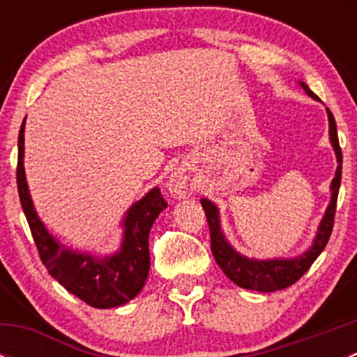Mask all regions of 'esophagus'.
Returning a JSON list of instances; mask_svg holds the SVG:
<instances>
[{
    "label": "esophagus",
    "mask_w": 357,
    "mask_h": 357,
    "mask_svg": "<svg viewBox=\"0 0 357 357\" xmlns=\"http://www.w3.org/2000/svg\"><path fill=\"white\" fill-rule=\"evenodd\" d=\"M167 186H169V192H171L174 197H186L190 195L193 190L192 179H190L183 171H176L174 174L169 178Z\"/></svg>",
    "instance_id": "34e87169"
}]
</instances>
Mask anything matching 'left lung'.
<instances>
[{
  "label": "left lung",
  "mask_w": 357,
  "mask_h": 357,
  "mask_svg": "<svg viewBox=\"0 0 357 357\" xmlns=\"http://www.w3.org/2000/svg\"><path fill=\"white\" fill-rule=\"evenodd\" d=\"M302 88L307 91L309 96L318 98L307 84H302ZM328 110V109H326ZM328 121H330V139L337 153L338 167L335 172V178L332 181V202H330L326 214L323 218L321 225H319L318 235H316L314 243L309 248L305 254H302L297 259H276V261H255V259H247L235 252L225 240V235L219 228V218H218V207L207 199H202L200 204L204 207L205 215H207L208 233H211V250L214 255L215 262L219 268L222 269L226 276L236 283L238 287L247 290H257V291H276L283 290L287 287L294 285L304 273L311 268L312 262L318 259L323 248L328 243L330 235H332L333 222H335V211H337V197L338 188H340L342 179V150L338 145L337 136V124H335V117L332 112L328 110Z\"/></svg>",
  "instance_id": "obj_1"
}]
</instances>
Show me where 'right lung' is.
Segmentation results:
<instances>
[{
	"mask_svg": "<svg viewBox=\"0 0 357 357\" xmlns=\"http://www.w3.org/2000/svg\"><path fill=\"white\" fill-rule=\"evenodd\" d=\"M25 122V121H24ZM24 122L19 132L17 188L39 257L50 275L67 291L98 309L117 307L139 294L150 271L149 235L157 215L167 207L160 190L153 188L129 208L124 242L112 257L96 259L60 245L36 215L24 174Z\"/></svg>",
	"mask_w": 357,
	"mask_h": 357,
	"instance_id": "add662e5",
	"label": "right lung"
}]
</instances>
